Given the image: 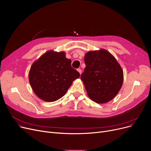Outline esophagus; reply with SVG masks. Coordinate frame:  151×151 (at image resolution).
Here are the masks:
<instances>
[{
  "label": "esophagus",
  "instance_id": "34e87169",
  "mask_svg": "<svg viewBox=\"0 0 151 151\" xmlns=\"http://www.w3.org/2000/svg\"><path fill=\"white\" fill-rule=\"evenodd\" d=\"M78 71L79 72V73L81 75V69H78Z\"/></svg>",
  "mask_w": 151,
  "mask_h": 151
}]
</instances>
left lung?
Returning a JSON list of instances; mask_svg holds the SVG:
<instances>
[{
  "instance_id": "left-lung-1",
  "label": "left lung",
  "mask_w": 151,
  "mask_h": 151,
  "mask_svg": "<svg viewBox=\"0 0 151 151\" xmlns=\"http://www.w3.org/2000/svg\"><path fill=\"white\" fill-rule=\"evenodd\" d=\"M86 67L81 80L90 99L97 104L113 99L120 90L123 71L116 58L107 50L88 52L84 56Z\"/></svg>"
}]
</instances>
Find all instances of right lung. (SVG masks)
Masks as SVG:
<instances>
[{"instance_id":"obj_1","label":"right lung","mask_w":151,"mask_h":151,"mask_svg":"<svg viewBox=\"0 0 151 151\" xmlns=\"http://www.w3.org/2000/svg\"><path fill=\"white\" fill-rule=\"evenodd\" d=\"M65 52L49 50L31 65L29 81L35 94L45 102L60 99L80 73L71 66Z\"/></svg>"}]
</instances>
